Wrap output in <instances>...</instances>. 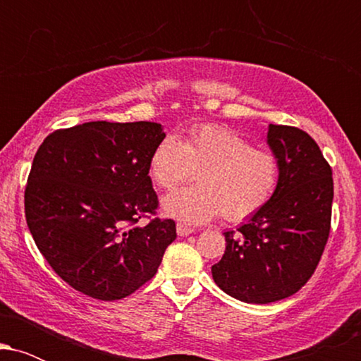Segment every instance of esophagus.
Returning <instances> with one entry per match:
<instances>
[{"label":"esophagus","instance_id":"34e87169","mask_svg":"<svg viewBox=\"0 0 361 361\" xmlns=\"http://www.w3.org/2000/svg\"><path fill=\"white\" fill-rule=\"evenodd\" d=\"M176 233H178V235H181V238H185V235L192 234L193 229H192V227L185 226V224H178V226H176Z\"/></svg>","mask_w":361,"mask_h":361}]
</instances>
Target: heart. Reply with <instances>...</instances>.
<instances>
[{"label": "heart", "instance_id": "1", "mask_svg": "<svg viewBox=\"0 0 361 361\" xmlns=\"http://www.w3.org/2000/svg\"><path fill=\"white\" fill-rule=\"evenodd\" d=\"M195 171L198 185L164 197V215L204 224L222 212L226 221L241 222L270 204L280 183L279 157L219 126L193 127L180 140L168 135L149 157V178L161 190L176 188Z\"/></svg>", "mask_w": 361, "mask_h": 361}]
</instances>
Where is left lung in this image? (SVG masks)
<instances>
[{
  "label": "left lung",
  "instance_id": "1",
  "mask_svg": "<svg viewBox=\"0 0 361 361\" xmlns=\"http://www.w3.org/2000/svg\"><path fill=\"white\" fill-rule=\"evenodd\" d=\"M267 142L280 161V183L271 202L227 231L226 251L212 267L215 283L234 299L270 304L307 283L329 238L333 171L307 132L268 127Z\"/></svg>",
  "mask_w": 361,
  "mask_h": 361
}]
</instances>
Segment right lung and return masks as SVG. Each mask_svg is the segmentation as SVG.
Wrapping results in <instances>:
<instances>
[{
    "instance_id": "add662e5",
    "label": "right lung",
    "mask_w": 361,
    "mask_h": 361,
    "mask_svg": "<svg viewBox=\"0 0 361 361\" xmlns=\"http://www.w3.org/2000/svg\"><path fill=\"white\" fill-rule=\"evenodd\" d=\"M166 137L156 122H86L52 132L32 163L25 217L52 270L98 300L130 295L156 275L176 239L156 214L149 157Z\"/></svg>"
}]
</instances>
